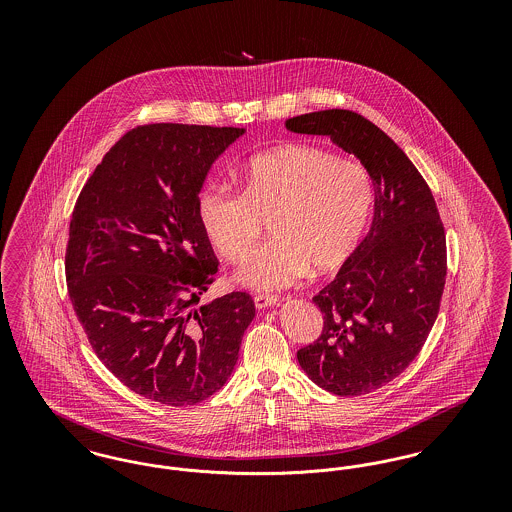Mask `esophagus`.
<instances>
[{
    "label": "esophagus",
    "mask_w": 512,
    "mask_h": 512,
    "mask_svg": "<svg viewBox=\"0 0 512 512\" xmlns=\"http://www.w3.org/2000/svg\"><path fill=\"white\" fill-rule=\"evenodd\" d=\"M253 301H255V307H257V309H268V307H272V305L278 303V299H276L274 295H263V293L255 295Z\"/></svg>",
    "instance_id": "1"
}]
</instances>
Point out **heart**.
<instances>
[{"mask_svg":"<svg viewBox=\"0 0 512 512\" xmlns=\"http://www.w3.org/2000/svg\"><path fill=\"white\" fill-rule=\"evenodd\" d=\"M242 194L209 182L197 195L201 228L222 259L240 263L270 220L272 242L255 251L236 280L276 292L334 272L353 255L374 207V182L361 163L309 144H286L251 157Z\"/></svg>","mask_w":512,"mask_h":512,"instance_id":"b5f03b06","label":"heart"}]
</instances>
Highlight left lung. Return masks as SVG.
I'll use <instances>...</instances> for the list:
<instances>
[{"label": "left lung", "instance_id": "left-lung-1", "mask_svg": "<svg viewBox=\"0 0 512 512\" xmlns=\"http://www.w3.org/2000/svg\"><path fill=\"white\" fill-rule=\"evenodd\" d=\"M295 134L328 136L361 159L374 182V219L336 278L313 297L324 317L297 351L305 374L341 397L390 384L420 353L439 313L447 274L445 230L411 159L363 115L326 109L286 121Z\"/></svg>", "mask_w": 512, "mask_h": 512}]
</instances>
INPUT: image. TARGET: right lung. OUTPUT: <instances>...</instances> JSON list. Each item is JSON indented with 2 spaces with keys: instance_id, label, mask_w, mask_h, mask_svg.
Here are the masks:
<instances>
[{
  "instance_id": "add662e5",
  "label": "right lung",
  "mask_w": 512,
  "mask_h": 512,
  "mask_svg": "<svg viewBox=\"0 0 512 512\" xmlns=\"http://www.w3.org/2000/svg\"><path fill=\"white\" fill-rule=\"evenodd\" d=\"M244 132L176 122L132 128L74 205L65 251L74 313L99 361L161 405L190 407L220 390L255 317L245 292L199 305L219 261L197 195Z\"/></svg>"
}]
</instances>
